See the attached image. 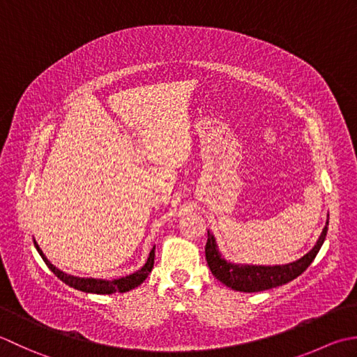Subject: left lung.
Returning a JSON list of instances; mask_svg holds the SVG:
<instances>
[{"mask_svg": "<svg viewBox=\"0 0 357 357\" xmlns=\"http://www.w3.org/2000/svg\"><path fill=\"white\" fill-rule=\"evenodd\" d=\"M326 231H328V220H326L325 228L322 229L321 237H319L310 252L305 254L299 260L291 261V264L274 266L231 264L219 252L215 237L208 231V242L205 246L206 261L214 278L232 289L242 291V293H257V291L271 289L294 280L307 270L324 245Z\"/></svg>", "mask_w": 357, "mask_h": 357, "instance_id": "left-lung-1", "label": "left lung"}]
</instances>
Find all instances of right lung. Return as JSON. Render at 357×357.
<instances>
[{"mask_svg":"<svg viewBox=\"0 0 357 357\" xmlns=\"http://www.w3.org/2000/svg\"><path fill=\"white\" fill-rule=\"evenodd\" d=\"M33 245L36 251L40 252V256L45 260V264L49 266V270L52 271L58 279L63 280L66 285L75 288L78 291H83V293H92V294H112V293H126V291H130L137 288L140 283H143L146 280V278L149 275V273L152 271V266H154V257H155V246L151 250L149 257L146 260L140 270L125 275V278L120 279H114V280H105V279H92V278H77V275H70L63 273L61 270L55 268L50 261L47 260V257L45 256V252L41 251V248L38 246V243L35 242L33 238Z\"/></svg>","mask_w":357,"mask_h":357,"instance_id":"1","label":"right lung"}]
</instances>
